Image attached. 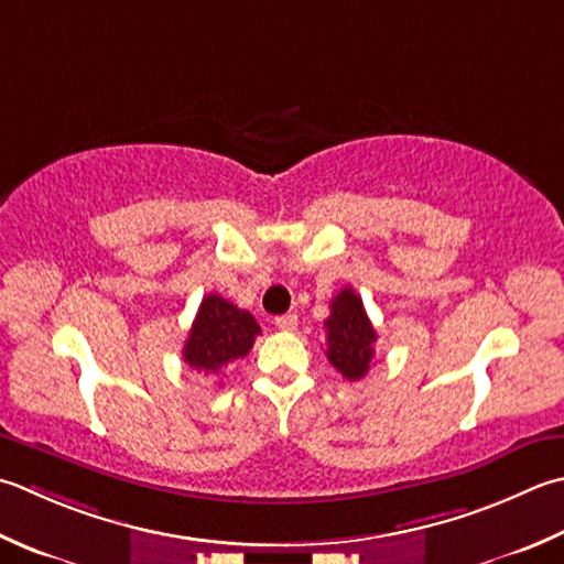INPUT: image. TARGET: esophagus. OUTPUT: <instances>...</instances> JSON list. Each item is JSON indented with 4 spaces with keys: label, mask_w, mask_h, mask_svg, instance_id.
Instances as JSON below:
<instances>
[{
    "label": "esophagus",
    "mask_w": 564,
    "mask_h": 564,
    "mask_svg": "<svg viewBox=\"0 0 564 564\" xmlns=\"http://www.w3.org/2000/svg\"><path fill=\"white\" fill-rule=\"evenodd\" d=\"M275 327L283 329V333H293V329L297 327V315L289 313V315H281V317H275Z\"/></svg>",
    "instance_id": "1"
}]
</instances>
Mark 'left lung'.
Instances as JSON below:
<instances>
[{"mask_svg": "<svg viewBox=\"0 0 564 564\" xmlns=\"http://www.w3.org/2000/svg\"><path fill=\"white\" fill-rule=\"evenodd\" d=\"M327 329V359L347 381L367 377L373 359V341L377 329L364 311L361 297L355 289H341L329 303Z\"/></svg>", "mask_w": 564, "mask_h": 564, "instance_id": "8db88e82", "label": "left lung"}]
</instances>
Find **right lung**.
I'll use <instances>...</instances> for the list:
<instances>
[{"label":"right lung","mask_w":564,"mask_h":564,"mask_svg":"<svg viewBox=\"0 0 564 564\" xmlns=\"http://www.w3.org/2000/svg\"><path fill=\"white\" fill-rule=\"evenodd\" d=\"M261 327L249 311H239L223 295H205L185 339L183 359L200 373H223L231 361L245 359Z\"/></svg>","instance_id":"obj_1"}]
</instances>
